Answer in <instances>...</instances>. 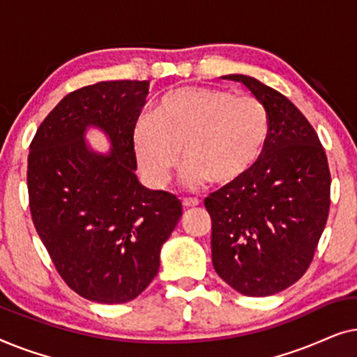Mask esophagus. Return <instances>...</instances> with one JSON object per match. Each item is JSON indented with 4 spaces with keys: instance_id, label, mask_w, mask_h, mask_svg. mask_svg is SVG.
Wrapping results in <instances>:
<instances>
[{
    "instance_id": "esophagus-1",
    "label": "esophagus",
    "mask_w": 357,
    "mask_h": 357,
    "mask_svg": "<svg viewBox=\"0 0 357 357\" xmlns=\"http://www.w3.org/2000/svg\"><path fill=\"white\" fill-rule=\"evenodd\" d=\"M182 203H183L185 208H195V206H198V204H199V199L198 198H183Z\"/></svg>"
}]
</instances>
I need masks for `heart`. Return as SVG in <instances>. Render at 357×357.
<instances>
[{
    "label": "heart",
    "instance_id": "1",
    "mask_svg": "<svg viewBox=\"0 0 357 357\" xmlns=\"http://www.w3.org/2000/svg\"><path fill=\"white\" fill-rule=\"evenodd\" d=\"M270 136V114L253 96L188 86L170 91L133 128L136 159L155 185L170 180L183 151L185 182L232 183L250 172Z\"/></svg>",
    "mask_w": 357,
    "mask_h": 357
}]
</instances>
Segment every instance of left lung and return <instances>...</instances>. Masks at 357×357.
I'll list each match as a JSON object with an SVG mask.
<instances>
[{
	"label": "left lung",
	"mask_w": 357,
	"mask_h": 357,
	"mask_svg": "<svg viewBox=\"0 0 357 357\" xmlns=\"http://www.w3.org/2000/svg\"><path fill=\"white\" fill-rule=\"evenodd\" d=\"M243 82L270 114L261 158L236 182L204 199L211 216L214 270L252 297L299 281L314 260L330 211V169L314 126L292 102L255 77Z\"/></svg>",
	"instance_id": "obj_1"
}]
</instances>
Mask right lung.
<instances>
[{
    "label": "right lung",
    "mask_w": 357,
    "mask_h": 357,
    "mask_svg": "<svg viewBox=\"0 0 357 357\" xmlns=\"http://www.w3.org/2000/svg\"><path fill=\"white\" fill-rule=\"evenodd\" d=\"M149 81H104L73 91L38 126L27 159L29 208L63 281L84 299L121 304L159 270V253L182 216L172 193L136 178L133 128ZM94 124L110 155L84 143Z\"/></svg>",
    "instance_id": "right-lung-1"
}]
</instances>
